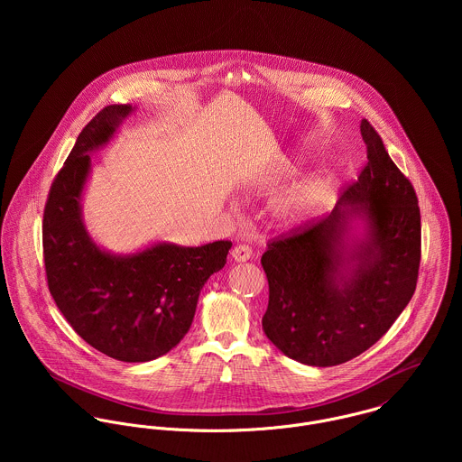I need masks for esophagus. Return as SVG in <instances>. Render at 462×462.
<instances>
[{"label": "esophagus", "instance_id": "obj_1", "mask_svg": "<svg viewBox=\"0 0 462 462\" xmlns=\"http://www.w3.org/2000/svg\"><path fill=\"white\" fill-rule=\"evenodd\" d=\"M231 256H233L235 262H247V260L253 258V247L247 245V244H238L231 251Z\"/></svg>", "mask_w": 462, "mask_h": 462}]
</instances>
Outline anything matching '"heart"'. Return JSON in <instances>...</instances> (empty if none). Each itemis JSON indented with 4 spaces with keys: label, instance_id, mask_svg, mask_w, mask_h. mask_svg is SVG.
I'll return each mask as SVG.
<instances>
[{
    "label": "heart",
    "instance_id": "b5f03b06",
    "mask_svg": "<svg viewBox=\"0 0 462 462\" xmlns=\"http://www.w3.org/2000/svg\"><path fill=\"white\" fill-rule=\"evenodd\" d=\"M313 198H315V189L311 185L291 190L290 194L275 200L273 217L284 224L297 222L306 213Z\"/></svg>",
    "mask_w": 462,
    "mask_h": 462
}]
</instances>
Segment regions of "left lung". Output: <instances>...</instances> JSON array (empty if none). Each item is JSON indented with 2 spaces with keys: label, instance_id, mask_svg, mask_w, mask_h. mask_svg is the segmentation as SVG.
<instances>
[{
  "label": "left lung",
  "instance_id": "obj_1",
  "mask_svg": "<svg viewBox=\"0 0 462 462\" xmlns=\"http://www.w3.org/2000/svg\"><path fill=\"white\" fill-rule=\"evenodd\" d=\"M366 165L319 222L270 240L262 256L268 279L266 337L310 366L346 363L395 324L409 304L421 260V218L411 181L390 158L381 134L363 119ZM352 214L369 222V238L345 254Z\"/></svg>",
  "mask_w": 462,
  "mask_h": 462
}]
</instances>
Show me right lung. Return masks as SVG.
<instances>
[{"mask_svg": "<svg viewBox=\"0 0 462 462\" xmlns=\"http://www.w3.org/2000/svg\"><path fill=\"white\" fill-rule=\"evenodd\" d=\"M130 112L128 105L105 106L78 134L44 206L42 251L48 288L70 328L108 357L143 363L185 337L200 288L226 264L233 244H158L123 258L90 240L79 213L87 152L108 142Z\"/></svg>", "mask_w": 462, "mask_h": 462, "instance_id": "obj_1", "label": "right lung"}]
</instances>
